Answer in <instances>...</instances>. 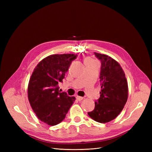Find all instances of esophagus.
Masks as SVG:
<instances>
[{
    "mask_svg": "<svg viewBox=\"0 0 152 152\" xmlns=\"http://www.w3.org/2000/svg\"><path fill=\"white\" fill-rule=\"evenodd\" d=\"M76 99L79 101V102H80V101H82V99H84L83 97H81V96H76Z\"/></svg>",
    "mask_w": 152,
    "mask_h": 152,
    "instance_id": "34e87169",
    "label": "esophagus"
}]
</instances>
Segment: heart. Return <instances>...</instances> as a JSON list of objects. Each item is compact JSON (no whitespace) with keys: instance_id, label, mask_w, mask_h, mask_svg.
Masks as SVG:
<instances>
[{"instance_id":"1","label":"heart","mask_w":152,"mask_h":152,"mask_svg":"<svg viewBox=\"0 0 152 152\" xmlns=\"http://www.w3.org/2000/svg\"><path fill=\"white\" fill-rule=\"evenodd\" d=\"M94 61V60H93V59H91V58H86V59H85V61Z\"/></svg>"}]
</instances>
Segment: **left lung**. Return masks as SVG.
Here are the masks:
<instances>
[{
    "label": "left lung",
    "mask_w": 152,
    "mask_h": 152,
    "mask_svg": "<svg viewBox=\"0 0 152 152\" xmlns=\"http://www.w3.org/2000/svg\"><path fill=\"white\" fill-rule=\"evenodd\" d=\"M102 63L100 98L93 111L88 112L94 121L107 123L115 118L123 110L128 98L127 81L122 68L108 55L94 53Z\"/></svg>",
    "instance_id": "8db88e82"
}]
</instances>
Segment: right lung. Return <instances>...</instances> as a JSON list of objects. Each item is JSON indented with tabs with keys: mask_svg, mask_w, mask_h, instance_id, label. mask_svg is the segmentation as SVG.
I'll return each instance as SVG.
<instances>
[{
	"mask_svg": "<svg viewBox=\"0 0 152 152\" xmlns=\"http://www.w3.org/2000/svg\"><path fill=\"white\" fill-rule=\"evenodd\" d=\"M77 54H52L44 58L34 68L28 86V98L39 120L55 126L65 119L75 102L74 96L60 93L59 83Z\"/></svg>",
	"mask_w": 152,
	"mask_h": 152,
	"instance_id": "1",
	"label": "right lung"
}]
</instances>
